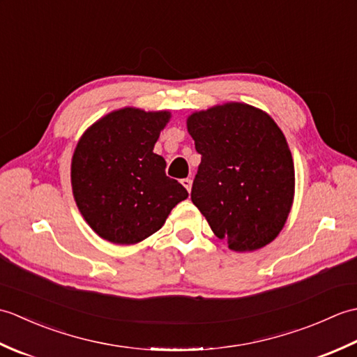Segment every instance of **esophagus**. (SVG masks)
Returning <instances> with one entry per match:
<instances>
[{
  "label": "esophagus",
  "mask_w": 357,
  "mask_h": 357,
  "mask_svg": "<svg viewBox=\"0 0 357 357\" xmlns=\"http://www.w3.org/2000/svg\"><path fill=\"white\" fill-rule=\"evenodd\" d=\"M181 183H183V185L187 188V192L190 193V190H192V183H193V181H192L190 178H185V179L181 181Z\"/></svg>",
  "instance_id": "1"
}]
</instances>
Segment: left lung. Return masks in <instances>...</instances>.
Instances as JSON below:
<instances>
[{"label": "left lung", "instance_id": "1", "mask_svg": "<svg viewBox=\"0 0 357 357\" xmlns=\"http://www.w3.org/2000/svg\"><path fill=\"white\" fill-rule=\"evenodd\" d=\"M188 133L201 155L192 201L219 239L253 252L275 239L294 196V165L284 133L267 113L229 102L192 113Z\"/></svg>", "mask_w": 357, "mask_h": 357}]
</instances>
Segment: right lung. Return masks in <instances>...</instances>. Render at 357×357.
Instances as JSON below:
<instances>
[{"label":"right lung","instance_id":"1","mask_svg":"<svg viewBox=\"0 0 357 357\" xmlns=\"http://www.w3.org/2000/svg\"><path fill=\"white\" fill-rule=\"evenodd\" d=\"M169 112L126 107L109 113L81 136L72 158L73 198L102 239L130 245L164 225L187 190L165 174L153 147Z\"/></svg>","mask_w":357,"mask_h":357}]
</instances>
